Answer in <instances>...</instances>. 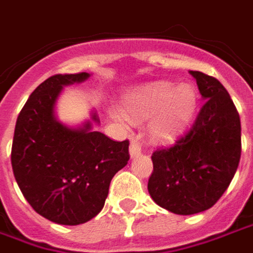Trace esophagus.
<instances>
[{"label":"esophagus","instance_id":"esophagus-1","mask_svg":"<svg viewBox=\"0 0 253 253\" xmlns=\"http://www.w3.org/2000/svg\"><path fill=\"white\" fill-rule=\"evenodd\" d=\"M139 154H141V145L137 141H131V143H130V157L135 159Z\"/></svg>","mask_w":253,"mask_h":253}]
</instances>
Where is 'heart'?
Returning <instances> with one entry per match:
<instances>
[{"label": "heart", "mask_w": 253, "mask_h": 253, "mask_svg": "<svg viewBox=\"0 0 253 253\" xmlns=\"http://www.w3.org/2000/svg\"><path fill=\"white\" fill-rule=\"evenodd\" d=\"M125 110H112L121 123L148 121L149 134L154 142L170 143L180 137L198 110L199 94L190 83L175 85L169 81L148 84L132 89L123 97Z\"/></svg>", "instance_id": "heart-1"}]
</instances>
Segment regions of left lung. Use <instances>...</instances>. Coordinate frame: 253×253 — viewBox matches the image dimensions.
I'll return each mask as SVG.
<instances>
[{
	"instance_id": "obj_1",
	"label": "left lung",
	"mask_w": 253,
	"mask_h": 253,
	"mask_svg": "<svg viewBox=\"0 0 253 253\" xmlns=\"http://www.w3.org/2000/svg\"><path fill=\"white\" fill-rule=\"evenodd\" d=\"M190 74L206 101L184 137L154 152L148 183L152 199L180 215L214 206L233 179L241 156V123L228 90L217 78L192 70Z\"/></svg>"
}]
</instances>
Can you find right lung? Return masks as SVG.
I'll list each match as a JSON object with an SVG mask.
<instances>
[{
  "label": "right lung",
  "mask_w": 253,
  "mask_h": 253,
  "mask_svg": "<svg viewBox=\"0 0 253 253\" xmlns=\"http://www.w3.org/2000/svg\"><path fill=\"white\" fill-rule=\"evenodd\" d=\"M89 73L57 74L31 93L20 112L12 145L14 179L32 209L59 225H80L104 206L112 177L126 167L128 141L116 142L92 130L99 116L67 126L55 114L63 86L84 83Z\"/></svg>",
  "instance_id": "right-lung-1"
}]
</instances>
